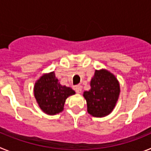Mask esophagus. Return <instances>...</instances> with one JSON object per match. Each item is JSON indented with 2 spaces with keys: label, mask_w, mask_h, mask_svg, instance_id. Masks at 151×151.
Segmentation results:
<instances>
[{
  "label": "esophagus",
  "mask_w": 151,
  "mask_h": 151,
  "mask_svg": "<svg viewBox=\"0 0 151 151\" xmlns=\"http://www.w3.org/2000/svg\"><path fill=\"white\" fill-rule=\"evenodd\" d=\"M75 91H76V93H81L82 92V86L80 85H76L75 86Z\"/></svg>",
  "instance_id": "34e87169"
}]
</instances>
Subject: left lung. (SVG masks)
Returning <instances> with one entry per match:
<instances>
[{
	"label": "left lung",
	"mask_w": 151,
	"mask_h": 151,
	"mask_svg": "<svg viewBox=\"0 0 151 151\" xmlns=\"http://www.w3.org/2000/svg\"><path fill=\"white\" fill-rule=\"evenodd\" d=\"M119 85L116 77L107 70H96L91 81V89L84 92L88 112L95 117L110 114L119 95Z\"/></svg>",
	"instance_id": "obj_1"
}]
</instances>
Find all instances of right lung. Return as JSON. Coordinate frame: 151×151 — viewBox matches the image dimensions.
Wrapping results in <instances>:
<instances>
[{
	"instance_id": "1",
	"label": "right lung",
	"mask_w": 151,
	"mask_h": 151,
	"mask_svg": "<svg viewBox=\"0 0 151 151\" xmlns=\"http://www.w3.org/2000/svg\"><path fill=\"white\" fill-rule=\"evenodd\" d=\"M35 97L41 109L49 115L63 110L64 103L69 96L76 92L66 86H62L54 72L44 75L35 85Z\"/></svg>"
}]
</instances>
